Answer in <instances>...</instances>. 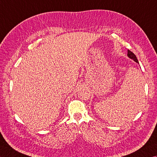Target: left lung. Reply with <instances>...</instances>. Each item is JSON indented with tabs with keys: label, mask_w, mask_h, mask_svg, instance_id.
Here are the masks:
<instances>
[{
	"label": "left lung",
	"mask_w": 157,
	"mask_h": 157,
	"mask_svg": "<svg viewBox=\"0 0 157 157\" xmlns=\"http://www.w3.org/2000/svg\"><path fill=\"white\" fill-rule=\"evenodd\" d=\"M128 56L129 58H131V59H133V60L135 62H136L137 63H138V59H137L136 56L135 54L133 53V52H132L131 51H130L129 50H128Z\"/></svg>",
	"instance_id": "1"
}]
</instances>
